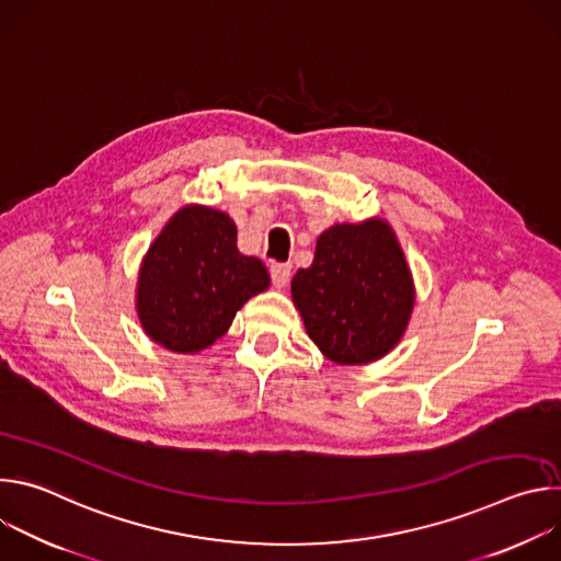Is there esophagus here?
I'll list each match as a JSON object with an SVG mask.
<instances>
[{
  "mask_svg": "<svg viewBox=\"0 0 561 561\" xmlns=\"http://www.w3.org/2000/svg\"><path fill=\"white\" fill-rule=\"evenodd\" d=\"M271 279H273L275 288H284L290 282V264H273Z\"/></svg>",
  "mask_w": 561,
  "mask_h": 561,
  "instance_id": "1",
  "label": "esophagus"
}]
</instances>
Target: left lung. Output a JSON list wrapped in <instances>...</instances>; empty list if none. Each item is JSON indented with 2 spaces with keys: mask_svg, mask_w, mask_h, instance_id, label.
Returning a JSON list of instances; mask_svg holds the SVG:
<instances>
[{
  "mask_svg": "<svg viewBox=\"0 0 561 561\" xmlns=\"http://www.w3.org/2000/svg\"><path fill=\"white\" fill-rule=\"evenodd\" d=\"M308 337L340 366L388 355L404 337L415 284L388 221L335 224L317 237L314 257L290 282Z\"/></svg>",
  "mask_w": 561,
  "mask_h": 561,
  "instance_id": "obj_1",
  "label": "left lung"
}]
</instances>
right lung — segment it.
Segmentation results:
<instances>
[{
    "label": "right lung",
    "instance_id": "add662e5",
    "mask_svg": "<svg viewBox=\"0 0 561 561\" xmlns=\"http://www.w3.org/2000/svg\"><path fill=\"white\" fill-rule=\"evenodd\" d=\"M268 286L266 266L237 251L234 221L217 208L188 204L146 251L135 308L154 344L197 355L230 329L239 308Z\"/></svg>",
    "mask_w": 561,
    "mask_h": 561
}]
</instances>
